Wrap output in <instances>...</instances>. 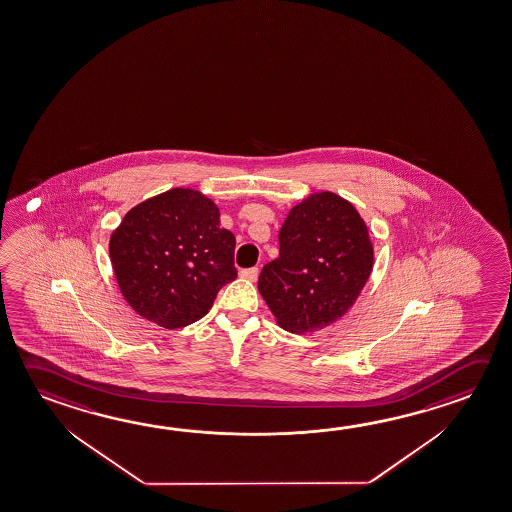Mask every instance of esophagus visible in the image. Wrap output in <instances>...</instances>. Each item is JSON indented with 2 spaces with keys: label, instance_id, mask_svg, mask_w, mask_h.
Here are the masks:
<instances>
[{
  "label": "esophagus",
  "instance_id": "esophagus-1",
  "mask_svg": "<svg viewBox=\"0 0 512 512\" xmlns=\"http://www.w3.org/2000/svg\"><path fill=\"white\" fill-rule=\"evenodd\" d=\"M241 278H246V280H257V277H259V268H248V269H241Z\"/></svg>",
  "mask_w": 512,
  "mask_h": 512
}]
</instances>
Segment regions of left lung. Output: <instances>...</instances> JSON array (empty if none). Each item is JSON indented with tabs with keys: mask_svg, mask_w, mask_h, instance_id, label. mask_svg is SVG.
Segmentation results:
<instances>
[{
	"mask_svg": "<svg viewBox=\"0 0 512 512\" xmlns=\"http://www.w3.org/2000/svg\"><path fill=\"white\" fill-rule=\"evenodd\" d=\"M280 252L259 275L278 325L293 334L340 320L367 284L374 250L365 221L347 199L318 192L287 214Z\"/></svg>",
	"mask_w": 512,
	"mask_h": 512,
	"instance_id": "obj_1",
	"label": "left lung"
}]
</instances>
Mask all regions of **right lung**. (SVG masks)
<instances>
[{"instance_id": "add662e5", "label": "right lung", "mask_w": 512, "mask_h": 512, "mask_svg": "<svg viewBox=\"0 0 512 512\" xmlns=\"http://www.w3.org/2000/svg\"><path fill=\"white\" fill-rule=\"evenodd\" d=\"M235 237L198 190L172 189L127 212L109 257L127 304L149 322L178 329L198 322L219 289L237 277Z\"/></svg>"}]
</instances>
